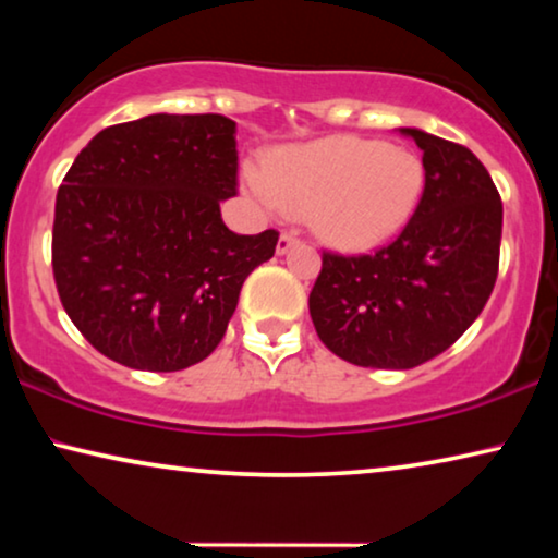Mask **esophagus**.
I'll use <instances>...</instances> for the list:
<instances>
[{
    "mask_svg": "<svg viewBox=\"0 0 558 558\" xmlns=\"http://www.w3.org/2000/svg\"><path fill=\"white\" fill-rule=\"evenodd\" d=\"M296 243H300V235L292 233V231H284V233L279 235V243H277V254H287L289 248L296 246Z\"/></svg>",
    "mask_w": 558,
    "mask_h": 558,
    "instance_id": "obj_1",
    "label": "esophagus"
}]
</instances>
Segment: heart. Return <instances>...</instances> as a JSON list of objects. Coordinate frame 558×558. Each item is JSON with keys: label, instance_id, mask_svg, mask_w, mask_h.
I'll return each mask as SVG.
<instances>
[{"label": "heart", "instance_id": "heart-1", "mask_svg": "<svg viewBox=\"0 0 558 558\" xmlns=\"http://www.w3.org/2000/svg\"><path fill=\"white\" fill-rule=\"evenodd\" d=\"M243 180L266 208L307 218L332 246L371 248L414 216L424 165L396 144L342 134L274 149Z\"/></svg>", "mask_w": 558, "mask_h": 558}]
</instances>
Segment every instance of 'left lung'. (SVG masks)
I'll list each match as a JSON object with an SVG mask.
<instances>
[{"instance_id": "obj_1", "label": "left lung", "mask_w": 558, "mask_h": 558, "mask_svg": "<svg viewBox=\"0 0 558 558\" xmlns=\"http://www.w3.org/2000/svg\"><path fill=\"white\" fill-rule=\"evenodd\" d=\"M424 151V193L376 254H323L310 292L319 340L363 368H416L475 323L498 279L502 203L462 144L401 129Z\"/></svg>"}]
</instances>
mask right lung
Listing matches in <instances>:
<instances>
[{"instance_id": "obj_1", "label": "right lung", "mask_w": 558, "mask_h": 558, "mask_svg": "<svg viewBox=\"0 0 558 558\" xmlns=\"http://www.w3.org/2000/svg\"><path fill=\"white\" fill-rule=\"evenodd\" d=\"M235 187V121L220 113H151L81 149L56 197L52 274L98 353L170 373L218 348L243 281L279 241L274 228L228 231L220 201Z\"/></svg>"}]
</instances>
